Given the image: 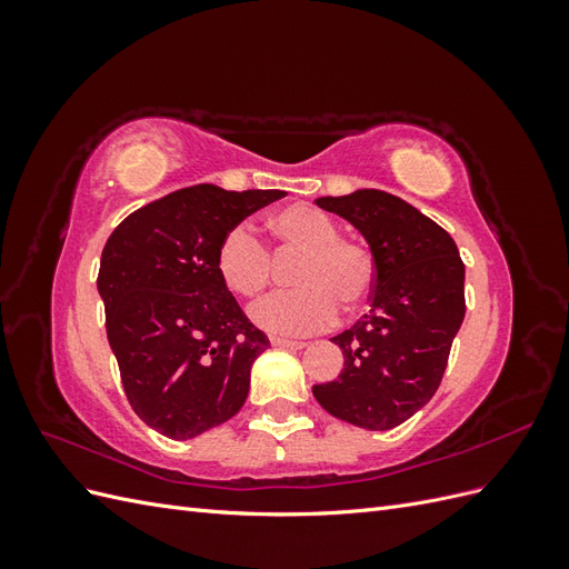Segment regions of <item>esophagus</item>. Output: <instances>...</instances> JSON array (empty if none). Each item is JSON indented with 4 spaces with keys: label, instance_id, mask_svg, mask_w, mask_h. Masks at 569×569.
<instances>
[{
    "label": "esophagus",
    "instance_id": "esophagus-1",
    "mask_svg": "<svg viewBox=\"0 0 569 569\" xmlns=\"http://www.w3.org/2000/svg\"><path fill=\"white\" fill-rule=\"evenodd\" d=\"M272 347H282V349H303L306 341H295V339H284V337H270Z\"/></svg>",
    "mask_w": 569,
    "mask_h": 569
}]
</instances>
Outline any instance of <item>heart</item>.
Segmentation results:
<instances>
[{
  "label": "heart",
  "mask_w": 569,
  "mask_h": 569,
  "mask_svg": "<svg viewBox=\"0 0 569 569\" xmlns=\"http://www.w3.org/2000/svg\"><path fill=\"white\" fill-rule=\"evenodd\" d=\"M280 251H301L291 282L251 306V320L274 335H313L337 320L339 303L356 311L370 297L375 266L370 253L339 237L337 222L308 203H291L268 218ZM220 282L232 295L256 297L270 282V256L253 232L232 226L216 249Z\"/></svg>",
  "instance_id": "heart-1"
}]
</instances>
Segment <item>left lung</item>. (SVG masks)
<instances>
[{"mask_svg":"<svg viewBox=\"0 0 569 569\" xmlns=\"http://www.w3.org/2000/svg\"><path fill=\"white\" fill-rule=\"evenodd\" d=\"M363 234L375 263L370 313L332 337L337 380L316 385L330 416L385 432L429 403L465 318V266L451 234L403 199L358 189L316 199Z\"/></svg>","mask_w":569,"mask_h":569,"instance_id":"left-lung-1","label":"left lung"}]
</instances>
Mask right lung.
Instances as JSON below:
<instances>
[{
	"label": "right lung",
	"instance_id": "1",
	"mask_svg": "<svg viewBox=\"0 0 569 569\" xmlns=\"http://www.w3.org/2000/svg\"><path fill=\"white\" fill-rule=\"evenodd\" d=\"M282 189L194 184L130 213L101 251L97 289L132 410L184 441L237 416L270 341L220 282L216 249Z\"/></svg>",
	"mask_w": 569,
	"mask_h": 569
}]
</instances>
